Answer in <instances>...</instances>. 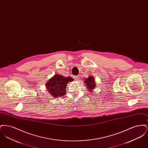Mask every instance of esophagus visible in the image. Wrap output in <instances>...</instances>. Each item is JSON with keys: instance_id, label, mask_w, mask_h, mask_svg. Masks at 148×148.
I'll return each mask as SVG.
<instances>
[{"instance_id": "34e87169", "label": "esophagus", "mask_w": 148, "mask_h": 148, "mask_svg": "<svg viewBox=\"0 0 148 148\" xmlns=\"http://www.w3.org/2000/svg\"><path fill=\"white\" fill-rule=\"evenodd\" d=\"M74 78H75V80H78V79H79V77L78 76H77V77H74Z\"/></svg>"}]
</instances>
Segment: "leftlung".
Returning <instances> with one entry per match:
<instances>
[{
  "label": "left lung",
  "instance_id": "obj_1",
  "mask_svg": "<svg viewBox=\"0 0 148 148\" xmlns=\"http://www.w3.org/2000/svg\"><path fill=\"white\" fill-rule=\"evenodd\" d=\"M84 83L86 85L85 86L86 87V90L88 92H92L93 89H94L97 86L95 79L92 76H89L87 78H85Z\"/></svg>",
  "mask_w": 148,
  "mask_h": 148
}]
</instances>
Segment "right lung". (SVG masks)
I'll return each instance as SVG.
<instances>
[{"label": "right lung", "mask_w": 148, "mask_h": 148, "mask_svg": "<svg viewBox=\"0 0 148 148\" xmlns=\"http://www.w3.org/2000/svg\"><path fill=\"white\" fill-rule=\"evenodd\" d=\"M73 81V79L71 77H64L56 74L46 83V89L54 98L63 97L66 94V85Z\"/></svg>", "instance_id": "1"}]
</instances>
